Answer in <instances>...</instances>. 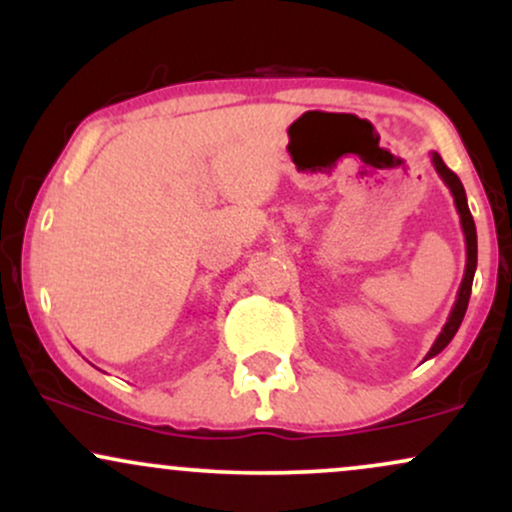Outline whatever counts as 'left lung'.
<instances>
[{"mask_svg": "<svg viewBox=\"0 0 512 512\" xmlns=\"http://www.w3.org/2000/svg\"><path fill=\"white\" fill-rule=\"evenodd\" d=\"M431 161H433V168H436V173L440 175V180L448 185L450 195H452V199H455V209H457V214H460L462 233H464V245H467V264H464L462 284H460V289H457V298H455V303H452L448 322L443 325V330H440L436 342H433L431 351H428L424 361H428V358H433V356H438L440 351H443L445 346L452 342V337H455L457 330H460L462 317H464V313H467L469 296H472L474 272H477V226H474L472 214H469V204H467V195H464L462 182L448 166H445L443 158H440L436 151L431 154Z\"/></svg>", "mask_w": 512, "mask_h": 512, "instance_id": "8db88e82", "label": "left lung"}]
</instances>
